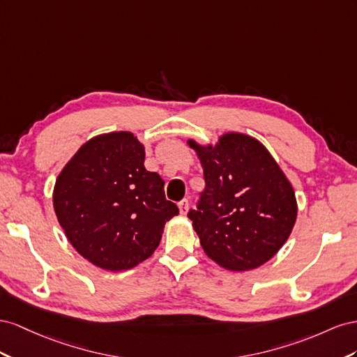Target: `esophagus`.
<instances>
[{"instance_id":"obj_1","label":"esophagus","mask_w":357,"mask_h":357,"mask_svg":"<svg viewBox=\"0 0 357 357\" xmlns=\"http://www.w3.org/2000/svg\"><path fill=\"white\" fill-rule=\"evenodd\" d=\"M178 208H179V212L182 213V215H185V213H187L188 209H190V202H188V199L181 200V202L178 203Z\"/></svg>"}]
</instances>
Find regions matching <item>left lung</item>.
Instances as JSON below:
<instances>
[{
  "instance_id": "8db88e82",
  "label": "left lung",
  "mask_w": 357,
  "mask_h": 357,
  "mask_svg": "<svg viewBox=\"0 0 357 357\" xmlns=\"http://www.w3.org/2000/svg\"><path fill=\"white\" fill-rule=\"evenodd\" d=\"M205 175L188 212L206 256L229 271L256 269L289 239L298 217L293 185L261 142L230 131L215 145L190 139Z\"/></svg>"
}]
</instances>
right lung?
<instances>
[{"instance_id": "add662e5", "label": "right lung", "mask_w": 357, "mask_h": 357, "mask_svg": "<svg viewBox=\"0 0 357 357\" xmlns=\"http://www.w3.org/2000/svg\"><path fill=\"white\" fill-rule=\"evenodd\" d=\"M145 146L130 131L89 139L61 170L54 209L73 248L105 271H127L155 251L178 206L165 181L145 169Z\"/></svg>"}]
</instances>
